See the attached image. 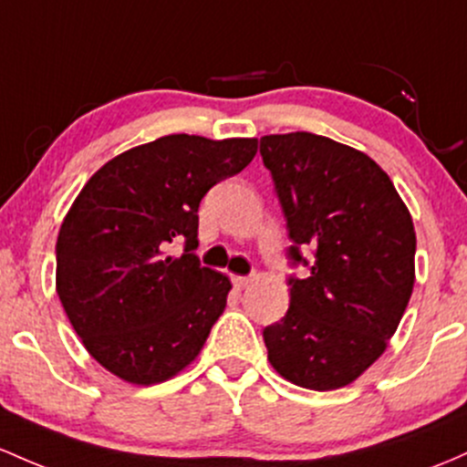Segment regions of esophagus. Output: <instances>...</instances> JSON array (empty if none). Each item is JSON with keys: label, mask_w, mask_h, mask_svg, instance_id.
<instances>
[{"label": "esophagus", "mask_w": 467, "mask_h": 467, "mask_svg": "<svg viewBox=\"0 0 467 467\" xmlns=\"http://www.w3.org/2000/svg\"><path fill=\"white\" fill-rule=\"evenodd\" d=\"M253 284V276H239V275H233V285L237 290H244L248 288V285Z\"/></svg>", "instance_id": "34e87169"}]
</instances>
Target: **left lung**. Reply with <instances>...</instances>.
<instances>
[{
    "mask_svg": "<svg viewBox=\"0 0 467 467\" xmlns=\"http://www.w3.org/2000/svg\"><path fill=\"white\" fill-rule=\"evenodd\" d=\"M288 219L292 261L315 248L310 276L290 279V308L264 330L270 366L308 390L357 381L386 352L414 288L417 234L381 166L315 132L261 137Z\"/></svg>",
    "mask_w": 467,
    "mask_h": 467,
    "instance_id": "8db88e82",
    "label": "left lung"
}]
</instances>
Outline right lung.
Segmentation results:
<instances>
[{
    "label": "right lung",
    "mask_w": 467,
    "mask_h": 467,
    "mask_svg": "<svg viewBox=\"0 0 467 467\" xmlns=\"http://www.w3.org/2000/svg\"><path fill=\"white\" fill-rule=\"evenodd\" d=\"M257 140L166 135L112 157L66 213L55 288L99 366L132 386L177 377L199 357L233 288L202 268L199 202L257 155ZM182 238V258L165 254Z\"/></svg>",
    "instance_id": "add662e5"
}]
</instances>
